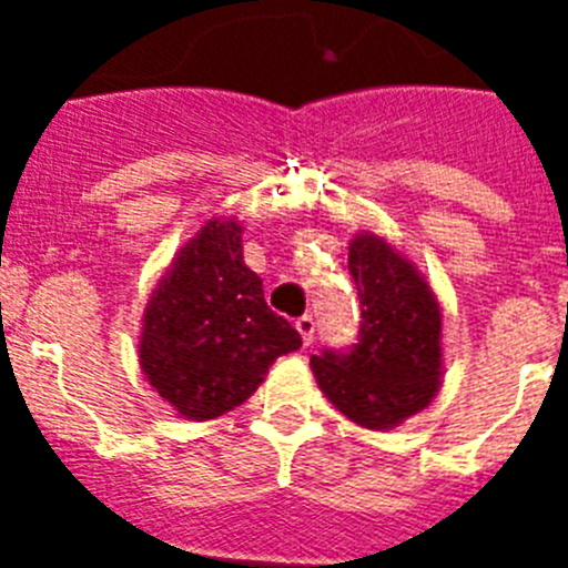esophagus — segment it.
<instances>
[{
    "mask_svg": "<svg viewBox=\"0 0 568 568\" xmlns=\"http://www.w3.org/2000/svg\"><path fill=\"white\" fill-rule=\"evenodd\" d=\"M295 329H298L304 346L313 344V335H315V318H313V315H301V318L295 321Z\"/></svg>",
    "mask_w": 568,
    "mask_h": 568,
    "instance_id": "obj_1",
    "label": "esophagus"
}]
</instances>
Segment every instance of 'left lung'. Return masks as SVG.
<instances>
[{
	"label": "left lung",
	"mask_w": 568,
	"mask_h": 568,
	"mask_svg": "<svg viewBox=\"0 0 568 568\" xmlns=\"http://www.w3.org/2000/svg\"><path fill=\"white\" fill-rule=\"evenodd\" d=\"M349 273L361 298L353 353L313 355L324 398L353 424L386 433L424 413L444 375V313L415 261L378 233H355Z\"/></svg>",
	"instance_id": "8db88e82"
}]
</instances>
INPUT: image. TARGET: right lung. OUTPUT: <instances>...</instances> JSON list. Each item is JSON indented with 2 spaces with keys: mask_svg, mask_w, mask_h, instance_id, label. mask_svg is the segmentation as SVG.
Instances as JSON below:
<instances>
[{
  "mask_svg": "<svg viewBox=\"0 0 568 568\" xmlns=\"http://www.w3.org/2000/svg\"><path fill=\"white\" fill-rule=\"evenodd\" d=\"M241 233L235 215L207 219L159 275L144 307L139 366L184 420H213L241 406L275 358L301 346L244 264Z\"/></svg>",
  "mask_w": 568,
  "mask_h": 568,
  "instance_id": "right-lung-1",
  "label": "right lung"
}]
</instances>
